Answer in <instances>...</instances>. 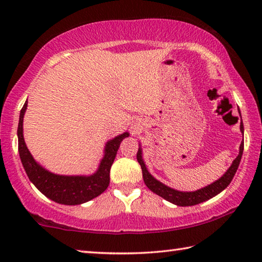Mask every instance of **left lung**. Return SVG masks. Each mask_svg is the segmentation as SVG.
Listing matches in <instances>:
<instances>
[{
  "mask_svg": "<svg viewBox=\"0 0 262 262\" xmlns=\"http://www.w3.org/2000/svg\"><path fill=\"white\" fill-rule=\"evenodd\" d=\"M241 130H242V133L244 132L243 122L241 123ZM243 150H244V143L242 142L241 147H239V155L232 162L231 166L229 167V170L225 172V173L222 176L219 180H216L215 183L208 185V186H206V187H203L201 189L195 190V192H179V190H176L173 188L167 187L166 185H164L161 183V181L155 179L154 177L149 173L147 167H145V164L143 162V159H142V149L141 148H139L136 158H137V162L140 163L141 168H142V176H143L144 184L147 185V187L151 190V192L156 193L157 195H159V196L165 199L166 201L173 203V205L181 206V207H187V206L199 205V203L209 200V199L214 198L215 195L220 194L222 190L228 187L237 172V168L239 166V163H241V159L243 156Z\"/></svg>",
  "mask_w": 262,
  "mask_h": 262,
  "instance_id": "8db88e82",
  "label": "left lung"
}]
</instances>
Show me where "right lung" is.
I'll return each mask as SVG.
<instances>
[{
    "label": "right lung",
    "instance_id": "obj_1",
    "mask_svg": "<svg viewBox=\"0 0 262 262\" xmlns=\"http://www.w3.org/2000/svg\"><path fill=\"white\" fill-rule=\"evenodd\" d=\"M26 107H28V101H25L19 114V123L17 129L18 151L26 174L35 187L51 200L68 206L81 205L103 193L110 185V170L121 141L129 136V134L123 133L106 143L104 157L101 159L98 170L92 176L54 174L39 165L26 147L23 136V118Z\"/></svg>",
    "mask_w": 262,
    "mask_h": 262
}]
</instances>
